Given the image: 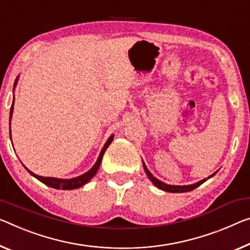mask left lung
Instances as JSON below:
<instances>
[{
    "label": "left lung",
    "instance_id": "1",
    "mask_svg": "<svg viewBox=\"0 0 250 250\" xmlns=\"http://www.w3.org/2000/svg\"><path fill=\"white\" fill-rule=\"evenodd\" d=\"M142 164H144V168H145L146 173V175H148L149 179L152 181V184L156 186V187L159 188V189L164 190V191H168V192H187V191H191V190L196 189L197 187H199L200 185H203L206 180L209 179V178H211L212 176H215V173H216V172L212 173L211 176H209L208 178H206V179L200 180L199 182H197V184H193V185H189V186H171V185L165 184V182H162L160 180H158L157 178H154L151 175V172H150L149 170H148V168L146 167L145 162H142Z\"/></svg>",
    "mask_w": 250,
    "mask_h": 250
}]
</instances>
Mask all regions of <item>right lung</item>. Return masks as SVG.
<instances>
[{
  "label": "right lung",
  "instance_id": "add662e5",
  "mask_svg": "<svg viewBox=\"0 0 250 250\" xmlns=\"http://www.w3.org/2000/svg\"><path fill=\"white\" fill-rule=\"evenodd\" d=\"M17 84V80H15L14 83V86ZM12 113H13V104L11 105V111H10V125H11V117H12ZM11 132V131H10ZM113 140V136H111L108 141L105 142V145L104 148H102L101 152H100V156H99L98 160L96 162V165L93 166L92 168H91L88 172H85L84 175H82L80 177H77V178H73V179H58V178H51V177H41V176H38L33 173L32 171H30L29 169H26L27 171H29L31 175L33 177L37 178L38 180H40L43 184L49 186V187H52L54 189H62V190H72V189H77V188H80L82 187L83 185H85L86 182L90 181L92 179L93 176L96 175L99 167H100L101 165V161H102V157H104V154L105 152V150L108 146H110L111 142Z\"/></svg>",
  "mask_w": 250,
  "mask_h": 250
}]
</instances>
